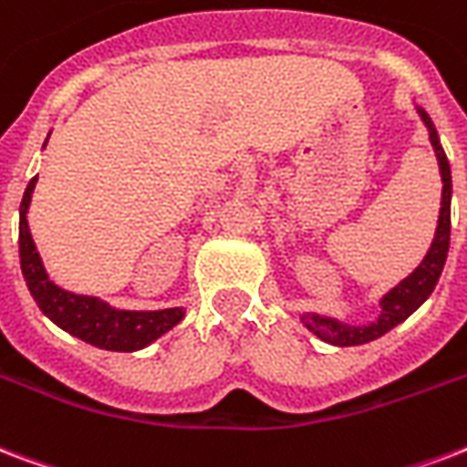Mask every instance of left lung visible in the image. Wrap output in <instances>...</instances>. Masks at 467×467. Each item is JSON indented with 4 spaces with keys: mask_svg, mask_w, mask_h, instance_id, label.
<instances>
[{
    "mask_svg": "<svg viewBox=\"0 0 467 467\" xmlns=\"http://www.w3.org/2000/svg\"><path fill=\"white\" fill-rule=\"evenodd\" d=\"M423 117V122L431 131V144L436 149V156H439L441 166V178H443V201H441V218H439V230H436V237H433V244L429 249V254L423 257V262L416 266L414 272L409 274L407 279L401 281L400 286L382 298V316L369 323V326H362V328H352V326H343L337 320L323 318L318 313H306L304 323L308 326V330H313L320 340L333 345H362L375 340V337L384 336L387 330H391L394 326H400L401 320L409 318L411 313L419 308V306L431 296V291L436 289L439 284V276L443 272V265H446L448 257V244H451V191H453V183H451V166H448V156L441 147V139L436 134V127H433L431 117L426 115L423 109H419Z\"/></svg>",
    "mask_w": 467,
    "mask_h": 467,
    "instance_id": "1",
    "label": "left lung"
}]
</instances>
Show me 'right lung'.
<instances>
[{
	"label": "right lung",
	"instance_id": "obj_1",
	"mask_svg": "<svg viewBox=\"0 0 467 467\" xmlns=\"http://www.w3.org/2000/svg\"><path fill=\"white\" fill-rule=\"evenodd\" d=\"M36 178L28 181L24 198L19 205V257L21 272L26 279V286L31 296L38 304V308L48 318L67 330L70 336L80 337L85 343L105 350L131 352L147 348L161 337L166 330L176 326L183 318V308H163V311H117L102 304L99 298L76 296L70 291L58 289L48 274H46L41 257L36 252V244L31 240L26 225V210L31 193H34Z\"/></svg>",
	"mask_w": 467,
	"mask_h": 467
}]
</instances>
